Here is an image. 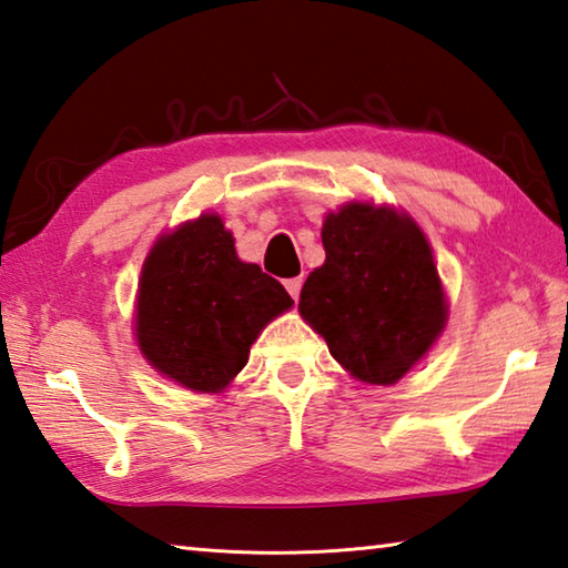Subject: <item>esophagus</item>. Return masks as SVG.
<instances>
[{
    "instance_id": "34e87169",
    "label": "esophagus",
    "mask_w": 568,
    "mask_h": 568,
    "mask_svg": "<svg viewBox=\"0 0 568 568\" xmlns=\"http://www.w3.org/2000/svg\"><path fill=\"white\" fill-rule=\"evenodd\" d=\"M302 284H304L302 276H294V280H286V282H284L286 292H288V296L294 298V302H296V298H298V294H302Z\"/></svg>"
}]
</instances>
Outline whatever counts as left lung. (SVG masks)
Masks as SVG:
<instances>
[{"mask_svg": "<svg viewBox=\"0 0 568 568\" xmlns=\"http://www.w3.org/2000/svg\"><path fill=\"white\" fill-rule=\"evenodd\" d=\"M326 262L302 288L298 312L353 376L390 385L445 326V296L420 227L390 207L351 202L321 230Z\"/></svg>", "mask_w": 568, "mask_h": 568, "instance_id": "left-lung-1", "label": "left lung"}]
</instances>
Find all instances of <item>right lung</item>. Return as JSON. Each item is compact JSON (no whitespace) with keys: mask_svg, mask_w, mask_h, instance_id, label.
Masks as SVG:
<instances>
[{"mask_svg":"<svg viewBox=\"0 0 568 568\" xmlns=\"http://www.w3.org/2000/svg\"><path fill=\"white\" fill-rule=\"evenodd\" d=\"M286 288L240 262L217 215L160 237L138 286V346L163 376L217 393L244 368L270 321L292 306Z\"/></svg>","mask_w":568,"mask_h":568,"instance_id":"add662e5","label":"right lung"}]
</instances>
